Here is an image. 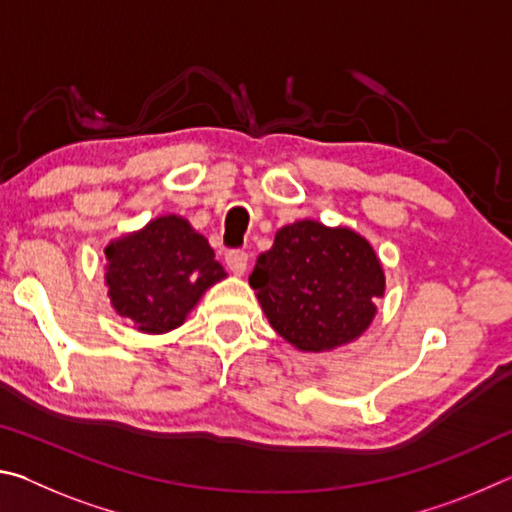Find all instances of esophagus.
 <instances>
[{"instance_id": "34e87169", "label": "esophagus", "mask_w": 512, "mask_h": 512, "mask_svg": "<svg viewBox=\"0 0 512 512\" xmlns=\"http://www.w3.org/2000/svg\"><path fill=\"white\" fill-rule=\"evenodd\" d=\"M225 264H228V268L235 275H244L248 268V253H244V250H230L225 255Z\"/></svg>"}]
</instances>
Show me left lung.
I'll return each instance as SVG.
<instances>
[{
	"label": "left lung",
	"mask_w": 512,
	"mask_h": 512,
	"mask_svg": "<svg viewBox=\"0 0 512 512\" xmlns=\"http://www.w3.org/2000/svg\"><path fill=\"white\" fill-rule=\"evenodd\" d=\"M248 282L271 327L302 352L359 339L386 289L384 268L366 239L311 219L277 230Z\"/></svg>",
	"instance_id": "8db88e82"
}]
</instances>
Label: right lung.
I'll list each match as a JSON object with an SVG mask.
<instances>
[{
  "label": "right lung",
  "mask_w": 512,
  "mask_h": 512,
  "mask_svg": "<svg viewBox=\"0 0 512 512\" xmlns=\"http://www.w3.org/2000/svg\"><path fill=\"white\" fill-rule=\"evenodd\" d=\"M103 253L112 307L144 334L183 325L203 293L225 277L207 239L176 214L110 241Z\"/></svg>",
  "instance_id": "right-lung-1"
}]
</instances>
